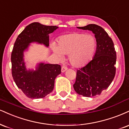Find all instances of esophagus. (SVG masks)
Returning a JSON list of instances; mask_svg holds the SVG:
<instances>
[{
	"instance_id": "obj_1",
	"label": "esophagus",
	"mask_w": 129,
	"mask_h": 129,
	"mask_svg": "<svg viewBox=\"0 0 129 129\" xmlns=\"http://www.w3.org/2000/svg\"><path fill=\"white\" fill-rule=\"evenodd\" d=\"M67 69H68V68L66 66H63L62 67V68H61V71H62V72H65V71H66Z\"/></svg>"
}]
</instances>
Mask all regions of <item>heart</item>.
Masks as SVG:
<instances>
[{"label": "heart", "mask_w": 129, "mask_h": 129, "mask_svg": "<svg viewBox=\"0 0 129 129\" xmlns=\"http://www.w3.org/2000/svg\"><path fill=\"white\" fill-rule=\"evenodd\" d=\"M52 49L59 59L63 55H69V61L75 67H81L89 62L95 52L97 42L91 35L74 32L59 38L58 46L52 45Z\"/></svg>", "instance_id": "b5f03b06"}]
</instances>
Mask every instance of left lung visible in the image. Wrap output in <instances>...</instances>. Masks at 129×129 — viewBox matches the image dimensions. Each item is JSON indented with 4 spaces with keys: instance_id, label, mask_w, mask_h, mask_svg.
I'll return each mask as SVG.
<instances>
[{
    "instance_id": "obj_1",
    "label": "left lung",
    "mask_w": 129,
    "mask_h": 129,
    "mask_svg": "<svg viewBox=\"0 0 129 129\" xmlns=\"http://www.w3.org/2000/svg\"><path fill=\"white\" fill-rule=\"evenodd\" d=\"M77 28L92 31L95 35L97 48L92 59L77 70L74 89L83 97L100 95L109 87L115 76L117 55L114 43L104 29L97 24Z\"/></svg>"
}]
</instances>
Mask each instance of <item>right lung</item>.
I'll list each match as a JSON object with an SVG mask.
<instances>
[{
    "label": "right lung",
    "instance_id": "obj_1",
    "mask_svg": "<svg viewBox=\"0 0 129 129\" xmlns=\"http://www.w3.org/2000/svg\"><path fill=\"white\" fill-rule=\"evenodd\" d=\"M58 27L46 26L34 22L20 33L14 45L11 53L12 76L17 87L30 99H41L52 92L56 77L61 73L58 64L40 63L35 70H27L23 53L31 43L36 42L49 46V34Z\"/></svg>",
    "mask_w": 129,
    "mask_h": 129
}]
</instances>
